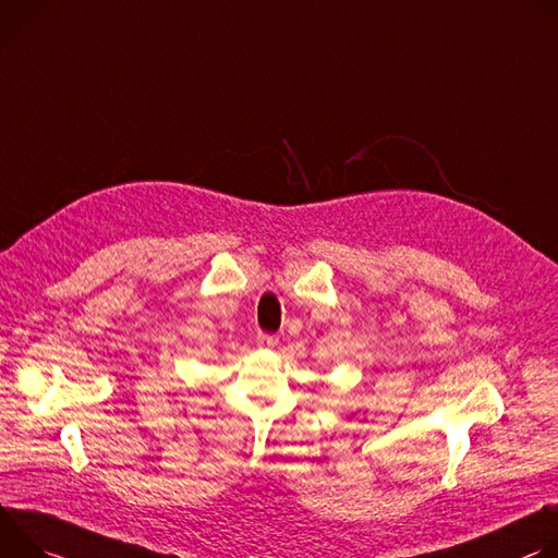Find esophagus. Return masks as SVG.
<instances>
[{
	"instance_id": "1",
	"label": "esophagus",
	"mask_w": 558,
	"mask_h": 558,
	"mask_svg": "<svg viewBox=\"0 0 558 558\" xmlns=\"http://www.w3.org/2000/svg\"><path fill=\"white\" fill-rule=\"evenodd\" d=\"M277 335H268V332H257V343L264 348H275L277 345Z\"/></svg>"
}]
</instances>
